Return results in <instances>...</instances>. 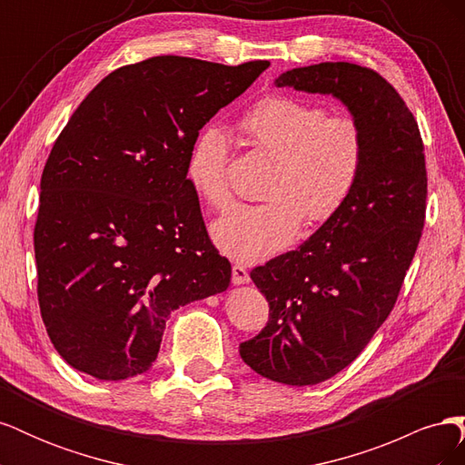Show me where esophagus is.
Instances as JSON below:
<instances>
[{
	"instance_id": "1",
	"label": "esophagus",
	"mask_w": 465,
	"mask_h": 465,
	"mask_svg": "<svg viewBox=\"0 0 465 465\" xmlns=\"http://www.w3.org/2000/svg\"><path fill=\"white\" fill-rule=\"evenodd\" d=\"M250 281V273L242 263H234L232 265V283L234 285H244Z\"/></svg>"
}]
</instances>
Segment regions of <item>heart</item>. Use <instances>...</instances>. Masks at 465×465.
Wrapping results in <instances>:
<instances>
[{"instance_id": "b5f03b06", "label": "heart", "mask_w": 465, "mask_h": 465, "mask_svg": "<svg viewBox=\"0 0 465 465\" xmlns=\"http://www.w3.org/2000/svg\"><path fill=\"white\" fill-rule=\"evenodd\" d=\"M248 142L273 157L262 203H236L213 224L224 254L241 262L270 258L302 229L331 221L355 193L367 164V134L353 116L289 94H267L238 120ZM186 180L215 209L231 200L229 143L223 130L203 128L186 161Z\"/></svg>"}]
</instances>
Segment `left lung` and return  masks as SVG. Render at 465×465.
Listing matches in <instances>:
<instances>
[{
	"instance_id": "obj_1",
	"label": "left lung",
	"mask_w": 465,
	"mask_h": 465,
	"mask_svg": "<svg viewBox=\"0 0 465 465\" xmlns=\"http://www.w3.org/2000/svg\"><path fill=\"white\" fill-rule=\"evenodd\" d=\"M275 85L333 94L367 134L349 203L297 250L250 273L270 322L241 345L242 361L273 382L312 386L349 367L398 301L425 227V145L400 93L371 67L323 62Z\"/></svg>"
}]
</instances>
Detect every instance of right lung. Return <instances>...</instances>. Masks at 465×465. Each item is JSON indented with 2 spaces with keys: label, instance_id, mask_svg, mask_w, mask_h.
<instances>
[{
  "label": "right lung",
  "instance_id": "obj_1",
  "mask_svg": "<svg viewBox=\"0 0 465 465\" xmlns=\"http://www.w3.org/2000/svg\"><path fill=\"white\" fill-rule=\"evenodd\" d=\"M270 62L154 55L118 67L55 139L35 224L38 304L50 341L98 380L143 374L176 308L227 291L186 180L195 135Z\"/></svg>",
  "mask_w": 465,
  "mask_h": 465
}]
</instances>
